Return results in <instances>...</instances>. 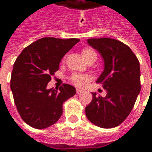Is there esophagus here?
Here are the masks:
<instances>
[{
    "label": "esophagus",
    "instance_id": "1",
    "mask_svg": "<svg viewBox=\"0 0 152 152\" xmlns=\"http://www.w3.org/2000/svg\"><path fill=\"white\" fill-rule=\"evenodd\" d=\"M81 92H82V90H80V89H76V94H80Z\"/></svg>",
    "mask_w": 152,
    "mask_h": 152
}]
</instances>
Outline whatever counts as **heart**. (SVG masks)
Instances as JSON below:
<instances>
[{
	"mask_svg": "<svg viewBox=\"0 0 152 152\" xmlns=\"http://www.w3.org/2000/svg\"><path fill=\"white\" fill-rule=\"evenodd\" d=\"M82 57L84 59H86L87 57L93 55V54H96V53L90 48H86L82 50ZM88 76L86 75H80V74H74L71 77V80L72 82L75 85V86H78V87H81L84 86V84L88 80Z\"/></svg>",
	"mask_w": 152,
	"mask_h": 152,
	"instance_id": "heart-1",
	"label": "heart"
}]
</instances>
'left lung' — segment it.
I'll return each instance as SVG.
<instances>
[{"mask_svg": "<svg viewBox=\"0 0 152 152\" xmlns=\"http://www.w3.org/2000/svg\"><path fill=\"white\" fill-rule=\"evenodd\" d=\"M87 42L103 60L104 68L96 82L102 83L107 95L103 98L92 93L86 116L100 128L116 127L129 115L140 93V64L130 48L121 41L99 38Z\"/></svg>", "mask_w": 152, "mask_h": 152, "instance_id": "left-lung-1", "label": "left lung"}]
</instances>
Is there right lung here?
<instances>
[{
  "instance_id": "right-lung-1",
  "label": "right lung",
  "mask_w": 152,
  "mask_h": 152,
  "mask_svg": "<svg viewBox=\"0 0 152 152\" xmlns=\"http://www.w3.org/2000/svg\"><path fill=\"white\" fill-rule=\"evenodd\" d=\"M79 39L44 37L22 51L13 67L10 89L18 113L28 125L45 129L63 114V104L76 94L72 86L47 89L63 56Z\"/></svg>"
}]
</instances>
